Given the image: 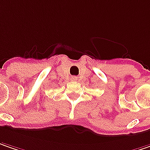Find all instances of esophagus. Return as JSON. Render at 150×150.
Segmentation results:
<instances>
[{
	"label": "esophagus",
	"mask_w": 150,
	"mask_h": 150,
	"mask_svg": "<svg viewBox=\"0 0 150 150\" xmlns=\"http://www.w3.org/2000/svg\"><path fill=\"white\" fill-rule=\"evenodd\" d=\"M73 80H75V78H73Z\"/></svg>",
	"instance_id": "1"
}]
</instances>
